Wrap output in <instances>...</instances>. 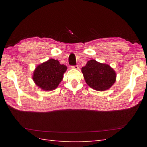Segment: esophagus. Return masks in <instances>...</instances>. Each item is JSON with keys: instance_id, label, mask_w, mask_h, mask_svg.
<instances>
[{"instance_id": "obj_1", "label": "esophagus", "mask_w": 147, "mask_h": 147, "mask_svg": "<svg viewBox=\"0 0 147 147\" xmlns=\"http://www.w3.org/2000/svg\"><path fill=\"white\" fill-rule=\"evenodd\" d=\"M72 68L75 69H78L79 68V67H78V65H73V66H72Z\"/></svg>"}]
</instances>
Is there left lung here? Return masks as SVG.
I'll return each instance as SVG.
<instances>
[{
    "label": "left lung",
    "instance_id": "left-lung-1",
    "mask_svg": "<svg viewBox=\"0 0 147 147\" xmlns=\"http://www.w3.org/2000/svg\"><path fill=\"white\" fill-rule=\"evenodd\" d=\"M88 85L96 91H105L115 83L116 74L108 65L98 63L94 59L88 61L82 68Z\"/></svg>",
    "mask_w": 147,
    "mask_h": 147
}]
</instances>
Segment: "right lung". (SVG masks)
I'll return each mask as SVG.
<instances>
[{"instance_id":"right-lung-1","label":"right lung","mask_w":147,"mask_h":147,"mask_svg":"<svg viewBox=\"0 0 147 147\" xmlns=\"http://www.w3.org/2000/svg\"><path fill=\"white\" fill-rule=\"evenodd\" d=\"M66 70L65 65H61L56 59H50L37 67L33 80L36 85L43 90H53L61 82Z\"/></svg>"}]
</instances>
